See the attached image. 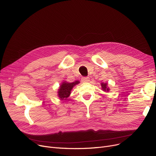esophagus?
<instances>
[{"mask_svg":"<svg viewBox=\"0 0 156 156\" xmlns=\"http://www.w3.org/2000/svg\"><path fill=\"white\" fill-rule=\"evenodd\" d=\"M89 80H90V78L89 77H83L82 78V81L83 82H89Z\"/></svg>","mask_w":156,"mask_h":156,"instance_id":"esophagus-1","label":"esophagus"}]
</instances>
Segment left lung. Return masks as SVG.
Instances as JSON below:
<instances>
[{
    "mask_svg": "<svg viewBox=\"0 0 156 156\" xmlns=\"http://www.w3.org/2000/svg\"><path fill=\"white\" fill-rule=\"evenodd\" d=\"M101 89H102V90L103 91L106 92H108L110 91V88L108 87L107 83L102 82V83H101Z\"/></svg>",
    "mask_w": 156,
    "mask_h": 156,
    "instance_id": "left-lung-1",
    "label": "left lung"
}]
</instances>
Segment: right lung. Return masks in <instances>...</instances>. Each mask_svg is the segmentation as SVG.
I'll return each instance as SVG.
<instances>
[{
  "mask_svg": "<svg viewBox=\"0 0 156 156\" xmlns=\"http://www.w3.org/2000/svg\"><path fill=\"white\" fill-rule=\"evenodd\" d=\"M78 83H80V82L78 80L72 83H69L66 81H64L60 84L59 89H58L57 96L59 99L60 100H66L67 98L69 97L73 88Z\"/></svg>",
  "mask_w": 156,
  "mask_h": 156,
  "instance_id": "obj_1",
  "label": "right lung"
}]
</instances>
